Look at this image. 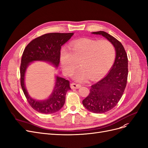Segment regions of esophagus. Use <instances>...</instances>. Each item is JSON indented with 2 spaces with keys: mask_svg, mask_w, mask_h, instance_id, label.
Instances as JSON below:
<instances>
[{
  "mask_svg": "<svg viewBox=\"0 0 148 148\" xmlns=\"http://www.w3.org/2000/svg\"><path fill=\"white\" fill-rule=\"evenodd\" d=\"M81 87V85L75 84V83H72L71 84V88L72 89H78Z\"/></svg>",
  "mask_w": 148,
  "mask_h": 148,
  "instance_id": "esophagus-1",
  "label": "esophagus"
}]
</instances>
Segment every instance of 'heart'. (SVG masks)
<instances>
[{"instance_id":"obj_1","label":"heart","mask_w":148,"mask_h":148,"mask_svg":"<svg viewBox=\"0 0 148 148\" xmlns=\"http://www.w3.org/2000/svg\"><path fill=\"white\" fill-rule=\"evenodd\" d=\"M115 58V49L108 40H96L83 38L70 44L69 49L63 47L60 60L62 70L70 75L78 67L81 68L75 75L79 81L88 77L94 80L101 77L110 69Z\"/></svg>"}]
</instances>
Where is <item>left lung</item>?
I'll list each match as a JSON object with an SVG mask.
<instances>
[{"label": "left lung", "instance_id": "obj_1", "mask_svg": "<svg viewBox=\"0 0 148 148\" xmlns=\"http://www.w3.org/2000/svg\"><path fill=\"white\" fill-rule=\"evenodd\" d=\"M110 41L114 47L116 58L110 72L104 78L91 86L88 96L83 100L84 107L95 113H103L115 107L127 84L128 59L125 49L115 38L103 31L92 32Z\"/></svg>", "mask_w": 148, "mask_h": 148}]
</instances>
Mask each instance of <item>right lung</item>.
Returning a JSON list of instances; mask_svg holds the SVG:
<instances>
[{
    "instance_id": "right-lung-1",
    "label": "right lung",
    "mask_w": 148,
    "mask_h": 148,
    "mask_svg": "<svg viewBox=\"0 0 148 148\" xmlns=\"http://www.w3.org/2000/svg\"><path fill=\"white\" fill-rule=\"evenodd\" d=\"M73 35V33L46 34L33 40L24 49L20 66L21 85L30 106L38 112L51 114L60 110L65 102L66 92L71 90L69 82L56 76V84L51 96L46 100L38 101L32 98L26 90L24 84L26 69L34 61L47 62L57 68L62 46Z\"/></svg>"
}]
</instances>
